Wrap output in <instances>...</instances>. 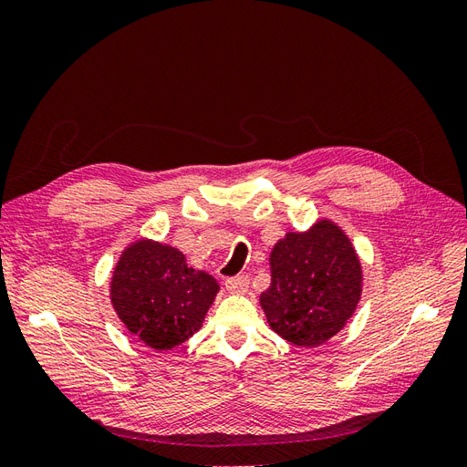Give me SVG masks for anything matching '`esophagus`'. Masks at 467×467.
<instances>
[{"label": "esophagus", "mask_w": 467, "mask_h": 467, "mask_svg": "<svg viewBox=\"0 0 467 467\" xmlns=\"http://www.w3.org/2000/svg\"><path fill=\"white\" fill-rule=\"evenodd\" d=\"M249 286V278L247 276H234L225 280V290L232 294H244Z\"/></svg>", "instance_id": "1"}]
</instances>
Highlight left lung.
<instances>
[{
	"instance_id": "1",
	"label": "left lung",
	"mask_w": 467,
	"mask_h": 467,
	"mask_svg": "<svg viewBox=\"0 0 467 467\" xmlns=\"http://www.w3.org/2000/svg\"><path fill=\"white\" fill-rule=\"evenodd\" d=\"M271 286L259 298L271 329L298 347H319L341 331L362 296V263L347 232L319 218L286 232L271 255Z\"/></svg>"
}]
</instances>
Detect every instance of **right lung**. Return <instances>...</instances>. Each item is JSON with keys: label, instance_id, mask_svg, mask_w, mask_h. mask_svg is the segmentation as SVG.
<instances>
[{"label": "right lung", "instance_id": "obj_1", "mask_svg": "<svg viewBox=\"0 0 467 467\" xmlns=\"http://www.w3.org/2000/svg\"><path fill=\"white\" fill-rule=\"evenodd\" d=\"M220 292L218 280L155 239L126 245L112 268L110 304L130 335L155 350H171L199 331Z\"/></svg>", "mask_w": 467, "mask_h": 467}]
</instances>
